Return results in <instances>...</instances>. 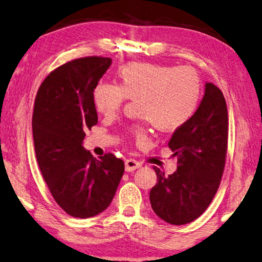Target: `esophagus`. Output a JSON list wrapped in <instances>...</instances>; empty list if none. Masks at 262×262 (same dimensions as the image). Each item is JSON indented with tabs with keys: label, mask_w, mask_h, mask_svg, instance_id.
I'll return each mask as SVG.
<instances>
[{
	"label": "esophagus",
	"mask_w": 262,
	"mask_h": 262,
	"mask_svg": "<svg viewBox=\"0 0 262 262\" xmlns=\"http://www.w3.org/2000/svg\"><path fill=\"white\" fill-rule=\"evenodd\" d=\"M140 166H142V163L136 161V159H126L125 161V170L126 171H135L136 169H139Z\"/></svg>",
	"instance_id": "34e87169"
}]
</instances>
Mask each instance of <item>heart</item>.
<instances>
[{
    "label": "heart",
    "mask_w": 262,
    "mask_h": 262,
    "mask_svg": "<svg viewBox=\"0 0 262 262\" xmlns=\"http://www.w3.org/2000/svg\"><path fill=\"white\" fill-rule=\"evenodd\" d=\"M118 86L99 84L93 92L97 111L113 118L124 101L137 100V111L159 131L170 132L194 116L202 94L199 73L188 66H166L149 62H128L119 68ZM139 142L149 139L145 124L132 127Z\"/></svg>",
    "instance_id": "b5f03b06"
}]
</instances>
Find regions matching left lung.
I'll list each match as a JSON object with an SVG mask.
<instances>
[{
    "mask_svg": "<svg viewBox=\"0 0 262 262\" xmlns=\"http://www.w3.org/2000/svg\"><path fill=\"white\" fill-rule=\"evenodd\" d=\"M228 143V112L219 87L206 82L196 112L169 140L177 170L166 176L155 166L157 183L150 203L158 217L175 226L202 215L217 191Z\"/></svg>",
    "mask_w": 262,
    "mask_h": 262,
    "instance_id": "left-lung-1",
    "label": "left lung"
}]
</instances>
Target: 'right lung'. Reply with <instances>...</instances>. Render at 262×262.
<instances>
[{
  "instance_id": "add662e5",
  "label": "right lung",
  "mask_w": 262,
  "mask_h": 262,
  "mask_svg": "<svg viewBox=\"0 0 262 262\" xmlns=\"http://www.w3.org/2000/svg\"><path fill=\"white\" fill-rule=\"evenodd\" d=\"M111 58L89 56L60 66L37 91L33 138L37 164L55 202L74 217L87 219L112 202L124 162L106 154L96 159L82 146L87 128L97 125L93 92Z\"/></svg>"
}]
</instances>
